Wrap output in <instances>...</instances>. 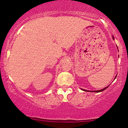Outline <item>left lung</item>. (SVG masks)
Wrapping results in <instances>:
<instances>
[{
  "instance_id": "left-lung-1",
  "label": "left lung",
  "mask_w": 128,
  "mask_h": 128,
  "mask_svg": "<svg viewBox=\"0 0 128 128\" xmlns=\"http://www.w3.org/2000/svg\"><path fill=\"white\" fill-rule=\"evenodd\" d=\"M113 39H114V37H113ZM117 48H118V47H117ZM116 76H117V75H116V76H115V78L114 79H115V78H116ZM108 87H109V86H107V87H105L104 88L101 89V90H97V91H88V90H84V89H83V88H82V90H83V91H85V92H102V91L105 90L106 88H107Z\"/></svg>"
}]
</instances>
